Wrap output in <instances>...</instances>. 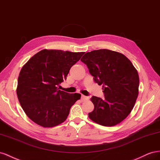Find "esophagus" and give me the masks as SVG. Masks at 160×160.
Returning a JSON list of instances; mask_svg holds the SVG:
<instances>
[{
	"instance_id": "obj_1",
	"label": "esophagus",
	"mask_w": 160,
	"mask_h": 160,
	"mask_svg": "<svg viewBox=\"0 0 160 160\" xmlns=\"http://www.w3.org/2000/svg\"><path fill=\"white\" fill-rule=\"evenodd\" d=\"M89 99V98L88 97H86L84 95H82L81 97V100L82 101H86V100H88Z\"/></svg>"
}]
</instances>
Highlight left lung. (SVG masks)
<instances>
[{"label": "left lung", "mask_w": 160, "mask_h": 160, "mask_svg": "<svg viewBox=\"0 0 160 160\" xmlns=\"http://www.w3.org/2000/svg\"><path fill=\"white\" fill-rule=\"evenodd\" d=\"M88 67L96 83L102 86L104 98H90L94 106L91 120L103 126L121 122L133 108L139 94L138 71L124 55L109 49L86 53L80 60Z\"/></svg>", "instance_id": "left-lung-1"}]
</instances>
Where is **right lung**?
Wrapping results in <instances>:
<instances>
[{
    "mask_svg": "<svg viewBox=\"0 0 160 160\" xmlns=\"http://www.w3.org/2000/svg\"><path fill=\"white\" fill-rule=\"evenodd\" d=\"M84 52L43 49L22 66L18 78L17 94L24 112L43 127L65 121L72 106L81 94L59 90L72 66Z\"/></svg>",
    "mask_w": 160,
    "mask_h": 160,
    "instance_id": "1",
    "label": "right lung"
}]
</instances>
